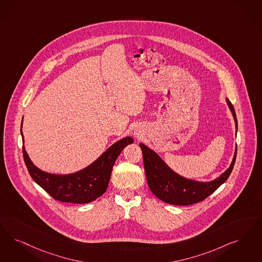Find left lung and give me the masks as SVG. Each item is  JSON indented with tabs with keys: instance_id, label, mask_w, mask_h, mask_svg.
<instances>
[{
	"instance_id": "1",
	"label": "left lung",
	"mask_w": 262,
	"mask_h": 262,
	"mask_svg": "<svg viewBox=\"0 0 262 262\" xmlns=\"http://www.w3.org/2000/svg\"><path fill=\"white\" fill-rule=\"evenodd\" d=\"M226 102L234 118L237 133L238 123L234 107L228 98H226ZM139 146L142 150L144 169L149 188L157 198L163 202L178 206L193 205L209 197L229 178L237 155L236 148L230 167L220 178L208 182H203L179 176L168 167L155 151L143 143H140Z\"/></svg>"
}]
</instances>
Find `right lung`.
Wrapping results in <instances>:
<instances>
[{"label":"right lung","mask_w":262,"mask_h":262,"mask_svg":"<svg viewBox=\"0 0 262 262\" xmlns=\"http://www.w3.org/2000/svg\"><path fill=\"white\" fill-rule=\"evenodd\" d=\"M20 132L24 144L22 122ZM133 142L134 139L130 136L120 139L109 147L93 164L69 174H53L46 172L32 163L24 145L22 152L25 165L33 180L49 193L53 199L64 203L86 204L104 194L117 158L126 145L132 144Z\"/></svg>","instance_id":"obj_1"}]
</instances>
